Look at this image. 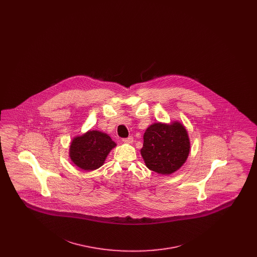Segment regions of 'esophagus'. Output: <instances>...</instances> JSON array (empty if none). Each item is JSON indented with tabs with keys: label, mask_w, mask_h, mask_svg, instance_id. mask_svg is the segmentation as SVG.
<instances>
[{
	"label": "esophagus",
	"mask_w": 257,
	"mask_h": 257,
	"mask_svg": "<svg viewBox=\"0 0 257 257\" xmlns=\"http://www.w3.org/2000/svg\"><path fill=\"white\" fill-rule=\"evenodd\" d=\"M133 142H134L133 137H128V138H126V139L123 140V143H124V144H132Z\"/></svg>",
	"instance_id": "esophagus-1"
}]
</instances>
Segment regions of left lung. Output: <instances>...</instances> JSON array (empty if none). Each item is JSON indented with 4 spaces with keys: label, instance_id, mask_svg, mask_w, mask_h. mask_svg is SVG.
<instances>
[{
    "label": "left lung",
    "instance_id": "obj_1",
    "mask_svg": "<svg viewBox=\"0 0 257 257\" xmlns=\"http://www.w3.org/2000/svg\"><path fill=\"white\" fill-rule=\"evenodd\" d=\"M190 148V138L182 123L155 122L145 132L141 155L150 171L169 175L183 166Z\"/></svg>",
    "mask_w": 257,
    "mask_h": 257
}]
</instances>
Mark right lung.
<instances>
[{
    "mask_svg": "<svg viewBox=\"0 0 257 257\" xmlns=\"http://www.w3.org/2000/svg\"><path fill=\"white\" fill-rule=\"evenodd\" d=\"M116 144L110 136L97 130H88L76 136L69 147V157L83 171H94L104 165L110 150Z\"/></svg>",
    "mask_w": 257,
    "mask_h": 257,
    "instance_id": "1",
    "label": "right lung"
}]
</instances>
